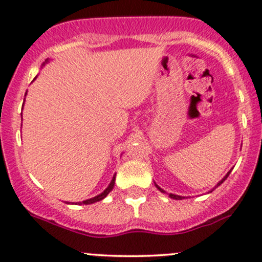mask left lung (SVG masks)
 I'll list each match as a JSON object with an SVG mask.
<instances>
[{
  "mask_svg": "<svg viewBox=\"0 0 262 262\" xmlns=\"http://www.w3.org/2000/svg\"><path fill=\"white\" fill-rule=\"evenodd\" d=\"M230 172H231V170H230V171H229V172H227V173H226V176H225V177H224V179H222V180H221V181H219V182H217V185H216V186H215V188H216V187H217V186H220V185L222 184V182H224V181H225V180H226V179H227V176H229V175H230ZM155 186H156L157 188H159V190H160V191H161V192H164V193L166 192V191H165V190H162V188H161V187H160V186H159V185H156V182H155ZM212 190H213V188H212ZM212 190H211V191H212ZM211 191H210V192H211ZM168 196H170V198H171V199H173V200H182V199H184V198H182V196H180V195H175V193H168Z\"/></svg>",
  "mask_w": 262,
  "mask_h": 262,
  "instance_id": "left-lung-1",
  "label": "left lung"
}]
</instances>
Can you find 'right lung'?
Instances as JSON below:
<instances>
[{"instance_id": "right-lung-1", "label": "right lung", "mask_w": 262, "mask_h": 262, "mask_svg": "<svg viewBox=\"0 0 262 262\" xmlns=\"http://www.w3.org/2000/svg\"><path fill=\"white\" fill-rule=\"evenodd\" d=\"M46 62H49V58H47V60L45 61V63H46ZM45 63H43V64H45ZM26 94H27V92H26ZM115 179H116V173H115L114 177H112V180H111V182H110L108 186L106 187L105 190H103V192H101L100 195L95 196V198H91V199H89V200H85V201H82V202H76V205H91V204H95V202L101 201V200L105 199L106 196H107L108 193L111 192L112 188H114V186H115ZM66 204H71V202H66ZM72 204H74V202H72Z\"/></svg>"}]
</instances>
